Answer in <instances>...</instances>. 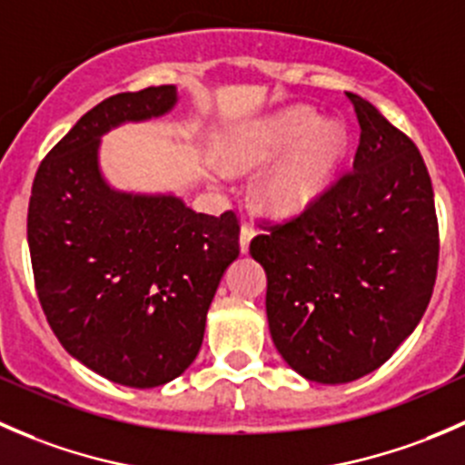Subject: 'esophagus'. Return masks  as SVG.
Listing matches in <instances>:
<instances>
[{
	"label": "esophagus",
	"mask_w": 465,
	"mask_h": 465,
	"mask_svg": "<svg viewBox=\"0 0 465 465\" xmlns=\"http://www.w3.org/2000/svg\"><path fill=\"white\" fill-rule=\"evenodd\" d=\"M254 227H252L250 223H242V227H241V252H247L250 250V242H252V238H254Z\"/></svg>",
	"instance_id": "34e87169"
}]
</instances>
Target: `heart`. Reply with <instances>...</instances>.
<instances>
[{
	"label": "heart",
	"instance_id": "heart-1",
	"mask_svg": "<svg viewBox=\"0 0 465 465\" xmlns=\"http://www.w3.org/2000/svg\"><path fill=\"white\" fill-rule=\"evenodd\" d=\"M299 145L261 182L259 195L276 213H297L326 189L346 148L340 124H322L312 110H290L245 130L227 148L233 166H265Z\"/></svg>",
	"mask_w": 465,
	"mask_h": 465
}]
</instances>
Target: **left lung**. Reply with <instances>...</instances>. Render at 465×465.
Listing matches in <instances>:
<instances>
[{"instance_id":"1","label":"left lung","mask_w":465,"mask_h":465,"mask_svg":"<svg viewBox=\"0 0 465 465\" xmlns=\"http://www.w3.org/2000/svg\"><path fill=\"white\" fill-rule=\"evenodd\" d=\"M353 171L292 218L262 220L250 252L267 274V322L285 362L341 384L382 367L432 299L439 220L428 166L405 133L349 92Z\"/></svg>"}]
</instances>
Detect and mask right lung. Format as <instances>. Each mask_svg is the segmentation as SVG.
Segmentation results:
<instances>
[{
    "instance_id": "1",
    "label": "right lung",
    "mask_w": 465,
    "mask_h": 465,
    "mask_svg": "<svg viewBox=\"0 0 465 465\" xmlns=\"http://www.w3.org/2000/svg\"><path fill=\"white\" fill-rule=\"evenodd\" d=\"M173 85L105 98L42 159L26 218L37 299L69 355L125 387H159L189 369L206 311L241 252L236 211L195 213L175 195L116 193L98 139L171 110Z\"/></svg>"
}]
</instances>
